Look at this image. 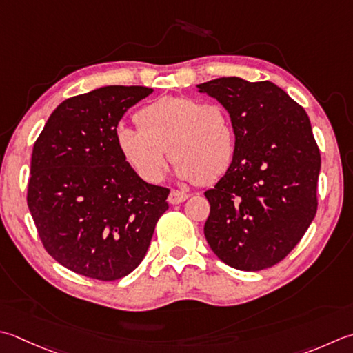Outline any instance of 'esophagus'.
Here are the masks:
<instances>
[{
    "label": "esophagus",
    "mask_w": 353,
    "mask_h": 353,
    "mask_svg": "<svg viewBox=\"0 0 353 353\" xmlns=\"http://www.w3.org/2000/svg\"><path fill=\"white\" fill-rule=\"evenodd\" d=\"M186 199H188V194H185V192H181V191H177V190H172L170 192V196H168V202L171 205H179V203L185 202Z\"/></svg>",
    "instance_id": "obj_1"
}]
</instances>
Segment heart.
<instances>
[{
	"mask_svg": "<svg viewBox=\"0 0 353 353\" xmlns=\"http://www.w3.org/2000/svg\"><path fill=\"white\" fill-rule=\"evenodd\" d=\"M137 128L119 127L116 143L122 157L143 182L157 183L168 152L179 177L211 183L234 159L236 136L228 110L219 102L191 96H165L136 113Z\"/></svg>",
	"mask_w": 353,
	"mask_h": 353,
	"instance_id": "heart-1",
	"label": "heart"
}]
</instances>
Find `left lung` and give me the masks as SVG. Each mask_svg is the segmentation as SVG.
I'll list each match as a JSON object with an SVG mask.
<instances>
[{
  "mask_svg": "<svg viewBox=\"0 0 353 353\" xmlns=\"http://www.w3.org/2000/svg\"><path fill=\"white\" fill-rule=\"evenodd\" d=\"M231 116L236 151L230 168L205 191V237L212 252L240 271L277 265L316 214L321 167L309 116L272 82L219 78L197 85Z\"/></svg>",
  "mask_w": 353,
  "mask_h": 353,
  "instance_id": "obj_1",
  "label": "left lung"
}]
</instances>
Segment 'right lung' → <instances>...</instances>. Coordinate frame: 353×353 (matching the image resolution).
Here are the masks:
<instances>
[{"label":"right lung","instance_id":"1","mask_svg":"<svg viewBox=\"0 0 353 353\" xmlns=\"http://www.w3.org/2000/svg\"><path fill=\"white\" fill-rule=\"evenodd\" d=\"M153 90L108 85L61 102L33 145L27 205L46 251L70 271L114 281L139 266L168 188L143 182L116 128Z\"/></svg>","mask_w":353,"mask_h":353}]
</instances>
